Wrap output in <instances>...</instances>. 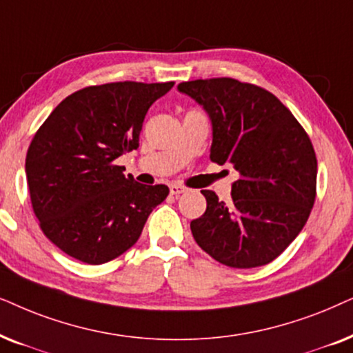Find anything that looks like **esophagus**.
<instances>
[{"label":"esophagus","instance_id":"1","mask_svg":"<svg viewBox=\"0 0 353 353\" xmlns=\"http://www.w3.org/2000/svg\"><path fill=\"white\" fill-rule=\"evenodd\" d=\"M169 192H171V195H181V194H185L187 192V187L184 185H179V184H171L169 185Z\"/></svg>","mask_w":353,"mask_h":353}]
</instances>
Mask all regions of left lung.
Returning a JSON list of instances; mask_svg holds the SVG:
<instances>
[{
	"label": "left lung",
	"instance_id": "left-lung-1",
	"mask_svg": "<svg viewBox=\"0 0 353 353\" xmlns=\"http://www.w3.org/2000/svg\"><path fill=\"white\" fill-rule=\"evenodd\" d=\"M213 124L210 159L232 164V203L201 190L206 211L190 223L195 242L216 261L256 268L299 236L316 199L318 163L308 134L265 88L231 77L179 83Z\"/></svg>",
	"mask_w": 353,
	"mask_h": 353
}]
</instances>
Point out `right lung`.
Masks as SVG:
<instances>
[{
  "instance_id": "1",
  "label": "right lung",
  "mask_w": 353,
  "mask_h": 353,
  "mask_svg": "<svg viewBox=\"0 0 353 353\" xmlns=\"http://www.w3.org/2000/svg\"><path fill=\"white\" fill-rule=\"evenodd\" d=\"M174 82H111L64 98L26 157L30 201L46 237L75 260L101 265L139 241L166 185H143L114 163L139 148L147 111Z\"/></svg>"
}]
</instances>
